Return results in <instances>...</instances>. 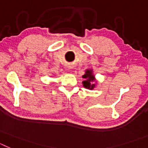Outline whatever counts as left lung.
<instances>
[{
    "label": "left lung",
    "mask_w": 148,
    "mask_h": 148,
    "mask_svg": "<svg viewBox=\"0 0 148 148\" xmlns=\"http://www.w3.org/2000/svg\"><path fill=\"white\" fill-rule=\"evenodd\" d=\"M83 78H85V81L83 82L84 87L92 90L94 87V84H91L90 83L95 81V78H94L93 75H92V71L91 70H87L85 74L83 75Z\"/></svg>",
    "instance_id": "1"
}]
</instances>
